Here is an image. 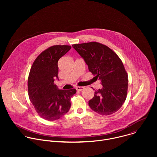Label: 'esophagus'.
Segmentation results:
<instances>
[{
    "label": "esophagus",
    "mask_w": 157,
    "mask_h": 157,
    "mask_svg": "<svg viewBox=\"0 0 157 157\" xmlns=\"http://www.w3.org/2000/svg\"><path fill=\"white\" fill-rule=\"evenodd\" d=\"M83 89H84V87H82V86H77L76 87V89L77 91H81Z\"/></svg>",
    "instance_id": "obj_1"
}]
</instances>
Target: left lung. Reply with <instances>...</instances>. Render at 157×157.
Masks as SVG:
<instances>
[{
  "mask_svg": "<svg viewBox=\"0 0 157 157\" xmlns=\"http://www.w3.org/2000/svg\"><path fill=\"white\" fill-rule=\"evenodd\" d=\"M72 46L84 59L89 71L101 80L102 85V88L96 90L93 98L89 101V107L102 116L116 113L127 94L128 75L122 61L113 50L98 42Z\"/></svg>",
  "mask_w": 157,
  "mask_h": 157,
  "instance_id": "obj_1",
  "label": "left lung"
}]
</instances>
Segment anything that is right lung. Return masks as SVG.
Masks as SVG:
<instances>
[{
	"mask_svg": "<svg viewBox=\"0 0 157 157\" xmlns=\"http://www.w3.org/2000/svg\"><path fill=\"white\" fill-rule=\"evenodd\" d=\"M69 45H54L35 59L28 78L29 96L38 114L47 121L59 119L69 111L75 89L60 90L54 83L58 78V60L68 52Z\"/></svg>",
	"mask_w": 157,
	"mask_h": 157,
	"instance_id": "right-lung-1",
	"label": "right lung"
}]
</instances>
